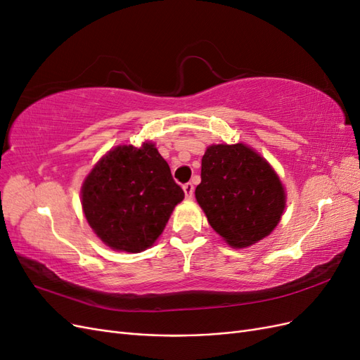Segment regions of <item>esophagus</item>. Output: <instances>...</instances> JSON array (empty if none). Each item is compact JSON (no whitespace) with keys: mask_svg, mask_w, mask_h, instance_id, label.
Instances as JSON below:
<instances>
[{"mask_svg":"<svg viewBox=\"0 0 360 360\" xmlns=\"http://www.w3.org/2000/svg\"><path fill=\"white\" fill-rule=\"evenodd\" d=\"M183 191H184V197H186L188 200H191L193 197V184L192 183L183 184Z\"/></svg>","mask_w":360,"mask_h":360,"instance_id":"34e87169","label":"esophagus"}]
</instances>
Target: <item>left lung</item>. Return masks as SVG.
Wrapping results in <instances>:
<instances>
[{
    "label": "left lung",
    "mask_w": 360,
    "mask_h": 360,
    "mask_svg": "<svg viewBox=\"0 0 360 360\" xmlns=\"http://www.w3.org/2000/svg\"><path fill=\"white\" fill-rule=\"evenodd\" d=\"M195 198L213 230L233 248H246L267 237L285 209L278 174L242 143L207 147Z\"/></svg>",
    "instance_id": "8db88e82"
}]
</instances>
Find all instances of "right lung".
I'll return each mask as SVG.
<instances>
[{"instance_id": "right-lung-1", "label": "right lung", "mask_w": 360, "mask_h": 360, "mask_svg": "<svg viewBox=\"0 0 360 360\" xmlns=\"http://www.w3.org/2000/svg\"><path fill=\"white\" fill-rule=\"evenodd\" d=\"M81 198L97 237L135 254L158 240L184 192L155 144L144 143L108 151L84 180Z\"/></svg>"}]
</instances>
